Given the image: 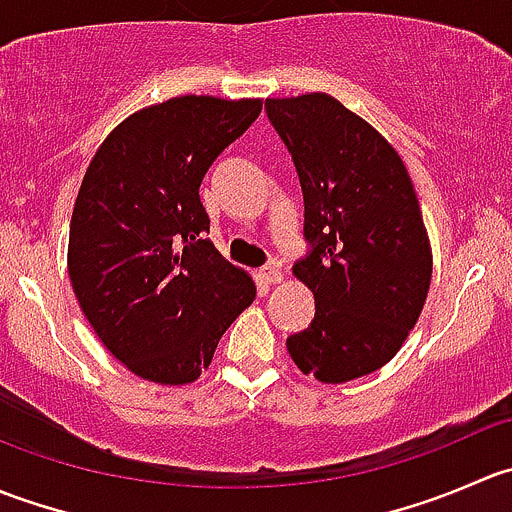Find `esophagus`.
<instances>
[{"instance_id":"obj_1","label":"esophagus","mask_w":512,"mask_h":512,"mask_svg":"<svg viewBox=\"0 0 512 512\" xmlns=\"http://www.w3.org/2000/svg\"><path fill=\"white\" fill-rule=\"evenodd\" d=\"M260 277L267 282V285H280V282L285 280V272H282L280 265H275V262H272V265L262 267Z\"/></svg>"}]
</instances>
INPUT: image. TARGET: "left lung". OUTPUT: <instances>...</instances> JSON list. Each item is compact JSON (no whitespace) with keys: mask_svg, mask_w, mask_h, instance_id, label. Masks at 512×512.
I'll return each instance as SVG.
<instances>
[{"mask_svg":"<svg viewBox=\"0 0 512 512\" xmlns=\"http://www.w3.org/2000/svg\"><path fill=\"white\" fill-rule=\"evenodd\" d=\"M292 153L312 252L292 267L317 314L287 339L302 374L344 384L394 359L421 317L433 255L396 148L329 94L267 98Z\"/></svg>","mask_w":512,"mask_h":512,"instance_id":"left-lung-1","label":"left lung"}]
</instances>
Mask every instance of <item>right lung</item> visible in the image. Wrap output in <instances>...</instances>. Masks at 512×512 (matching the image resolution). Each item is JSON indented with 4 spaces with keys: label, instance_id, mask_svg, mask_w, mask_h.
<instances>
[{
    "label": "right lung",
    "instance_id": "right-lung-1",
    "mask_svg": "<svg viewBox=\"0 0 512 512\" xmlns=\"http://www.w3.org/2000/svg\"><path fill=\"white\" fill-rule=\"evenodd\" d=\"M260 111V98H168L118 123L86 168L69 280L103 347L141 379L193 384L255 302L252 277L203 240L200 183Z\"/></svg>",
    "mask_w": 512,
    "mask_h": 512
}]
</instances>
